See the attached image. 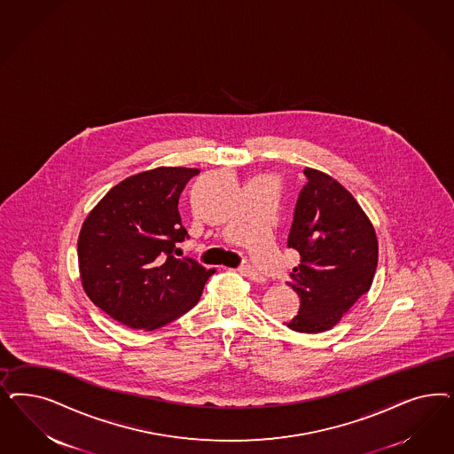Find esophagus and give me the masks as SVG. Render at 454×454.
Segmentation results:
<instances>
[{"label": "esophagus", "instance_id": "34e87169", "mask_svg": "<svg viewBox=\"0 0 454 454\" xmlns=\"http://www.w3.org/2000/svg\"><path fill=\"white\" fill-rule=\"evenodd\" d=\"M240 272H242V276H246V278L254 280V282H265V278H263L262 274H261L257 269H254L252 265L242 267Z\"/></svg>", "mask_w": 454, "mask_h": 454}]
</instances>
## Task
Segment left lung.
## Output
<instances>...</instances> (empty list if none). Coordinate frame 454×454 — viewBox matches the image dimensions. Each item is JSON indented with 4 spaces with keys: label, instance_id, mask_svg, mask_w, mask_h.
Wrapping results in <instances>:
<instances>
[{
    "label": "left lung",
    "instance_id": "8db88e82",
    "mask_svg": "<svg viewBox=\"0 0 454 454\" xmlns=\"http://www.w3.org/2000/svg\"><path fill=\"white\" fill-rule=\"evenodd\" d=\"M308 184L299 193L287 246L301 262L289 286L301 308L287 327L324 333L371 289L378 267V237L366 212L336 178L306 168Z\"/></svg>",
    "mask_w": 454,
    "mask_h": 454
}]
</instances>
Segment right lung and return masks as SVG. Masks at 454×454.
Wrapping results in <instances>:
<instances>
[{
    "instance_id": "right-lung-1",
    "label": "right lung",
    "mask_w": 454,
    "mask_h": 454,
    "mask_svg": "<svg viewBox=\"0 0 454 454\" xmlns=\"http://www.w3.org/2000/svg\"><path fill=\"white\" fill-rule=\"evenodd\" d=\"M199 168L157 167L127 176L91 208L78 235V269L90 301L112 319L153 331L200 299L207 278L193 259L174 257L187 231L178 197Z\"/></svg>"
}]
</instances>
